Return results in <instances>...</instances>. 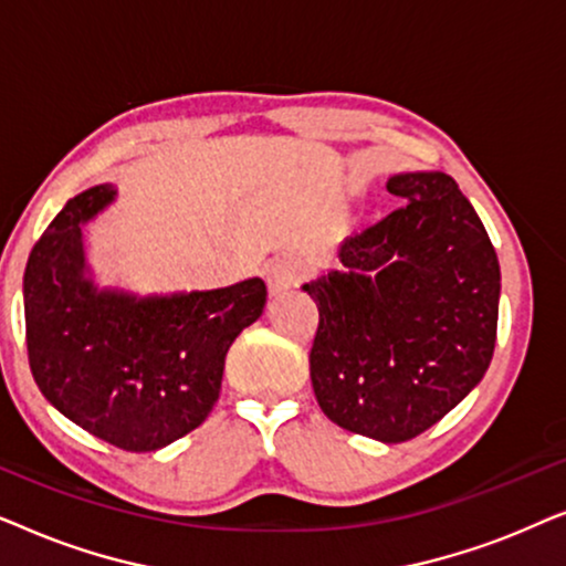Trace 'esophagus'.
I'll return each mask as SVG.
<instances>
[{
  "label": "esophagus",
  "instance_id": "obj_1",
  "mask_svg": "<svg viewBox=\"0 0 566 566\" xmlns=\"http://www.w3.org/2000/svg\"><path fill=\"white\" fill-rule=\"evenodd\" d=\"M306 268L298 258H277L270 262L268 268V285L273 293H281L285 289H293L304 281Z\"/></svg>",
  "mask_w": 566,
  "mask_h": 566
}]
</instances>
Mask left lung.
Returning a JSON list of instances; mask_svg holds the SVG:
<instances>
[{
	"instance_id": "obj_1",
	"label": "left lung",
	"mask_w": 566,
	"mask_h": 566,
	"mask_svg": "<svg viewBox=\"0 0 566 566\" xmlns=\"http://www.w3.org/2000/svg\"><path fill=\"white\" fill-rule=\"evenodd\" d=\"M386 190L405 206L353 231L343 270L304 285L319 308L308 366L332 422L405 443L490 368L500 262L451 175H397Z\"/></svg>"
}]
</instances>
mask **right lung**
I'll use <instances>...</instances> for the list:
<instances>
[{
  "instance_id": "add662e5",
  "label": "right lung",
  "mask_w": 566,
  "mask_h": 566,
  "mask_svg": "<svg viewBox=\"0 0 566 566\" xmlns=\"http://www.w3.org/2000/svg\"><path fill=\"white\" fill-rule=\"evenodd\" d=\"M113 185L80 192L38 239L25 268V339L38 389L61 415L123 451H157L211 412L239 332L268 289L250 277L172 298L99 293L84 281L82 229Z\"/></svg>"
}]
</instances>
